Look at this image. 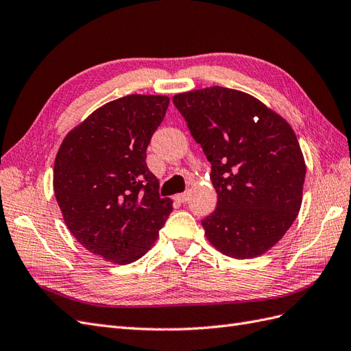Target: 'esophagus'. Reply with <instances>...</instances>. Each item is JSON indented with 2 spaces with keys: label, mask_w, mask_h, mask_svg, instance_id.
Returning <instances> with one entry per match:
<instances>
[{
  "label": "esophagus",
  "mask_w": 351,
  "mask_h": 351,
  "mask_svg": "<svg viewBox=\"0 0 351 351\" xmlns=\"http://www.w3.org/2000/svg\"><path fill=\"white\" fill-rule=\"evenodd\" d=\"M189 199V193H178L174 196V200L180 202V204H183V202H186Z\"/></svg>",
  "instance_id": "34e87169"
}]
</instances>
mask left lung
I'll return each mask as SVG.
<instances>
[{
  "instance_id": "8db88e82",
  "label": "left lung",
  "mask_w": 351,
  "mask_h": 351,
  "mask_svg": "<svg viewBox=\"0 0 351 351\" xmlns=\"http://www.w3.org/2000/svg\"><path fill=\"white\" fill-rule=\"evenodd\" d=\"M173 102L212 165L218 202L202 219L206 239L234 259L259 256L281 240L302 205L306 165L293 129L234 89L184 92Z\"/></svg>"
}]
</instances>
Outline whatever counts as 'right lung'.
Instances as JSON below:
<instances>
[{
    "instance_id": "add662e5",
    "label": "right lung",
    "mask_w": 351,
    "mask_h": 351,
    "mask_svg": "<svg viewBox=\"0 0 351 351\" xmlns=\"http://www.w3.org/2000/svg\"><path fill=\"white\" fill-rule=\"evenodd\" d=\"M168 104V97L158 95L105 104L58 149L54 192L62 218L84 249L110 262L141 259L173 210L146 165L147 145Z\"/></svg>"
}]
</instances>
